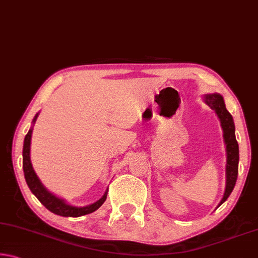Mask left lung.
Returning <instances> with one entry per match:
<instances>
[{
    "label": "left lung",
    "mask_w": 258,
    "mask_h": 258,
    "mask_svg": "<svg viewBox=\"0 0 258 258\" xmlns=\"http://www.w3.org/2000/svg\"><path fill=\"white\" fill-rule=\"evenodd\" d=\"M204 102L213 109L220 119V123L223 130V139L226 151V165H225V191L223 198L218 204L221 206L232 192L238 177V165H239V146L235 139L234 121L231 113L226 110L223 97L218 93L205 94ZM217 206V207H218Z\"/></svg>",
    "instance_id": "1"
}]
</instances>
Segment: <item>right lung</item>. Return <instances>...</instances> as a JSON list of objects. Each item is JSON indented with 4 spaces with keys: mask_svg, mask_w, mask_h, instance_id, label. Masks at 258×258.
I'll return each mask as SVG.
<instances>
[{
    "mask_svg": "<svg viewBox=\"0 0 258 258\" xmlns=\"http://www.w3.org/2000/svg\"><path fill=\"white\" fill-rule=\"evenodd\" d=\"M38 117V112L35 115L33 118V125L35 124ZM32 133H33V126L29 128L27 135L25 137L24 140V149H23V168L25 174V180L27 182V185L33 192L41 204L49 209L50 212L56 214V215L64 216V217H80L86 214L93 213L97 211L98 208L102 206V204L106 202L108 189L104 192V195L100 198L98 202H95L91 205H87L84 207H76L72 206V205L67 204L63 199L56 197L53 194L46 189V187L42 184L40 178L35 173L32 161H30V141H32Z\"/></svg>",
    "mask_w": 258,
    "mask_h": 258,
    "instance_id": "add662e5",
    "label": "right lung"
}]
</instances>
